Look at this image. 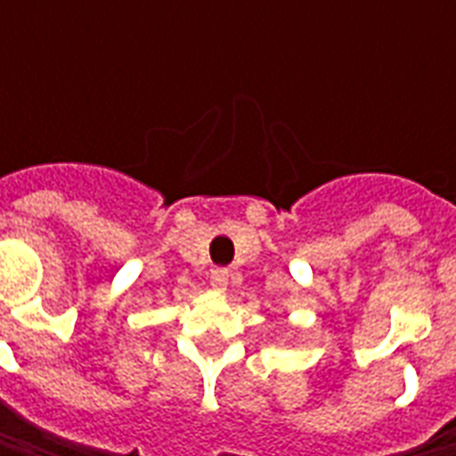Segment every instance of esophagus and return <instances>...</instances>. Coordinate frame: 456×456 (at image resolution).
Segmentation results:
<instances>
[{"mask_svg": "<svg viewBox=\"0 0 456 456\" xmlns=\"http://www.w3.org/2000/svg\"><path fill=\"white\" fill-rule=\"evenodd\" d=\"M210 287L216 291H225V287H228V272L225 269H216V272L210 273Z\"/></svg>", "mask_w": 456, "mask_h": 456, "instance_id": "1", "label": "esophagus"}]
</instances>
